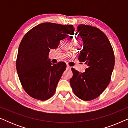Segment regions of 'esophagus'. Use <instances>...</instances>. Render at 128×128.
I'll use <instances>...</instances> for the list:
<instances>
[{
    "mask_svg": "<svg viewBox=\"0 0 128 128\" xmlns=\"http://www.w3.org/2000/svg\"><path fill=\"white\" fill-rule=\"evenodd\" d=\"M66 68H67V69H70L71 67L69 65H67V66H66Z\"/></svg>",
    "mask_w": 128,
    "mask_h": 128,
    "instance_id": "1",
    "label": "esophagus"
}]
</instances>
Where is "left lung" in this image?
<instances>
[{
  "label": "left lung",
  "instance_id": "8db88e82",
  "mask_svg": "<svg viewBox=\"0 0 128 128\" xmlns=\"http://www.w3.org/2000/svg\"><path fill=\"white\" fill-rule=\"evenodd\" d=\"M83 42L78 60L88 66L83 73L72 68L70 84L75 95L84 101L97 98L111 80L115 64L112 47L106 35L92 26L80 24L78 32Z\"/></svg>",
  "mask_w": 128,
  "mask_h": 128
}]
</instances>
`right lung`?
<instances>
[{"instance_id":"obj_1","label":"right lung","mask_w":128,"mask_h":128,"mask_svg":"<svg viewBox=\"0 0 128 128\" xmlns=\"http://www.w3.org/2000/svg\"><path fill=\"white\" fill-rule=\"evenodd\" d=\"M74 31L73 25L44 22L33 27L22 38L16 65L21 84L31 97L45 101L55 93L66 64L64 62L52 64L49 52Z\"/></svg>"}]
</instances>
